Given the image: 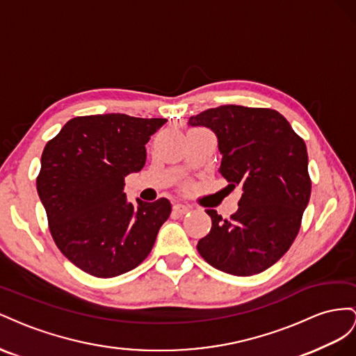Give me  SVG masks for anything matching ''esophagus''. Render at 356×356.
Wrapping results in <instances>:
<instances>
[{"label": "esophagus", "mask_w": 356, "mask_h": 356, "mask_svg": "<svg viewBox=\"0 0 356 356\" xmlns=\"http://www.w3.org/2000/svg\"><path fill=\"white\" fill-rule=\"evenodd\" d=\"M172 211L177 213V215H185L186 211H189V206L184 204V202H176V204L172 206Z\"/></svg>", "instance_id": "34e87169"}]
</instances>
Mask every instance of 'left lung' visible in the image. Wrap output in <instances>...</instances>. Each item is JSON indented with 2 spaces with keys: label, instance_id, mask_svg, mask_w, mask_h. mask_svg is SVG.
I'll use <instances>...</instances> for the list:
<instances>
[{
  "label": "left lung",
  "instance_id": "left-lung-1",
  "mask_svg": "<svg viewBox=\"0 0 356 356\" xmlns=\"http://www.w3.org/2000/svg\"><path fill=\"white\" fill-rule=\"evenodd\" d=\"M189 127L215 133L220 175L240 188L238 210L223 220L207 210L211 228L197 249L211 267L252 276L276 264L296 240L310 198L306 143L279 111L219 106L191 116Z\"/></svg>",
  "mask_w": 356,
  "mask_h": 356
}]
</instances>
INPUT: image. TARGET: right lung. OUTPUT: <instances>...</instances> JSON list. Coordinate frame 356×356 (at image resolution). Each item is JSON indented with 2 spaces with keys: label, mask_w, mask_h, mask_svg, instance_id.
Instances as JSON below:
<instances>
[{
  "label": "right lung",
  "mask_w": 356,
  "mask_h": 356,
  "mask_svg": "<svg viewBox=\"0 0 356 356\" xmlns=\"http://www.w3.org/2000/svg\"><path fill=\"white\" fill-rule=\"evenodd\" d=\"M167 119L120 113L68 120L42 155L37 192L59 250L95 277L145 261L170 213L167 198L127 200L125 177L146 162V143Z\"/></svg>",
  "instance_id": "right-lung-1"
}]
</instances>
